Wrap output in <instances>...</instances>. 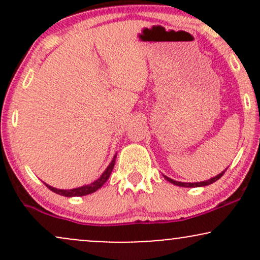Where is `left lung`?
<instances>
[{"label":"left lung","instance_id":"left-lung-1","mask_svg":"<svg viewBox=\"0 0 260 260\" xmlns=\"http://www.w3.org/2000/svg\"><path fill=\"white\" fill-rule=\"evenodd\" d=\"M225 171H226V170H225ZM225 171H222L221 174L216 175L215 177L210 178V180L202 181V182H194V183H187V182H178V181H175V180H172V178L168 177V176H164V177H165L166 180H168L169 182H171V183H174L175 186H178V187H205V186H209V184L214 183V182H216L217 180H219L220 177H221V176H222L223 174H225Z\"/></svg>","mask_w":260,"mask_h":260}]
</instances>
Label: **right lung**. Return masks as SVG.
Instances as JSON below:
<instances>
[{
    "instance_id": "obj_1",
    "label": "right lung",
    "mask_w": 260,
    "mask_h": 260,
    "mask_svg": "<svg viewBox=\"0 0 260 260\" xmlns=\"http://www.w3.org/2000/svg\"><path fill=\"white\" fill-rule=\"evenodd\" d=\"M116 156H117V154H115V156H113V159L111 162H110V165L107 166L105 171L101 174V176L99 178H98L96 181L91 182L90 184H85V186H82V187H77V188H73V189H58V188H55L52 186H49V184H46V187L49 188V189H51L52 192L57 193L59 196H63V197H82V196H88V194H91V193L96 192L99 188H101L104 186V183L109 180L110 175H111L112 170H113V166H115V162H116Z\"/></svg>"
}]
</instances>
